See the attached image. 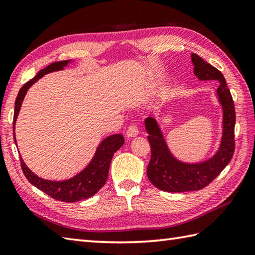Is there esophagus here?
Masks as SVG:
<instances>
[{
  "label": "esophagus",
  "instance_id": "esophagus-1",
  "mask_svg": "<svg viewBox=\"0 0 255 255\" xmlns=\"http://www.w3.org/2000/svg\"><path fill=\"white\" fill-rule=\"evenodd\" d=\"M138 133H139V131H138L137 126H134V125H131V126H129L128 129H127L126 136L128 138H133V137H136Z\"/></svg>",
  "mask_w": 255,
  "mask_h": 255
}]
</instances>
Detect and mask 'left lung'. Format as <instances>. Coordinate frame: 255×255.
Returning a JSON list of instances; mask_svg holds the SVG:
<instances>
[{"mask_svg": "<svg viewBox=\"0 0 255 255\" xmlns=\"http://www.w3.org/2000/svg\"><path fill=\"white\" fill-rule=\"evenodd\" d=\"M193 73L200 81H218V101L222 108V137L217 152L211 158L199 162H184L173 156L156 119H144L148 140L151 147V158L147 176L154 187L167 192L197 191L207 187L219 176L234 152V126L236 111L226 78L197 54H191Z\"/></svg>", "mask_w": 255, "mask_h": 255, "instance_id": "8db88e82", "label": "left lung"}]
</instances>
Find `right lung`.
I'll return each mask as SVG.
<instances>
[{"label":"right lung","instance_id":"right-lung-1","mask_svg":"<svg viewBox=\"0 0 255 255\" xmlns=\"http://www.w3.org/2000/svg\"><path fill=\"white\" fill-rule=\"evenodd\" d=\"M73 61H61L55 62L51 65H48L46 68L42 69L37 73L31 81L23 85V87L19 89L17 94L16 101H15V108H14V118H13V133H14V141L16 144V138H15V123L18 116L19 109H21L22 103L24 101L25 95H26L29 87L33 84L36 83L39 78H42L44 75L48 73L63 71L64 67H66L69 63ZM125 142V139L123 134H112L105 138L104 140L99 143L93 159L89 162L86 168L66 180L63 181H52L46 180L38 177L32 172L25 164L22 157L21 159V167L24 176L26 177L27 180L31 182L34 187H36L39 190H42L49 197H52L55 200L63 201V202H76L84 200V199L91 198L94 196L99 189H101L105 183H106L109 166H111L112 159L114 153L116 152L119 148H121Z\"/></svg>","mask_w":255,"mask_h":255}]
</instances>
